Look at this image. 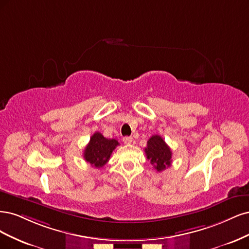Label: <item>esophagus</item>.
Masks as SVG:
<instances>
[{
  "mask_svg": "<svg viewBox=\"0 0 249 249\" xmlns=\"http://www.w3.org/2000/svg\"><path fill=\"white\" fill-rule=\"evenodd\" d=\"M123 142L125 143H131L132 142V138H131V136H124Z\"/></svg>",
  "mask_w": 249,
  "mask_h": 249,
  "instance_id": "esophagus-1",
  "label": "esophagus"
}]
</instances>
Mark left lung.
I'll list each match as a JSON object with an SVG mask.
<instances>
[{"label": "left lung", "instance_id": "left-lung-1", "mask_svg": "<svg viewBox=\"0 0 249 249\" xmlns=\"http://www.w3.org/2000/svg\"><path fill=\"white\" fill-rule=\"evenodd\" d=\"M145 153L157 172H162L172 164V151L160 135H152L147 142Z\"/></svg>", "mask_w": 249, "mask_h": 249}]
</instances>
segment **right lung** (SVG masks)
Instances as JSON below:
<instances>
[{
    "instance_id": "add662e5",
    "label": "right lung",
    "mask_w": 249,
    "mask_h": 249,
    "mask_svg": "<svg viewBox=\"0 0 249 249\" xmlns=\"http://www.w3.org/2000/svg\"><path fill=\"white\" fill-rule=\"evenodd\" d=\"M120 143L115 139H107L100 133L95 132L84 151V158L92 166L100 168L106 165L111 153Z\"/></svg>"
}]
</instances>
